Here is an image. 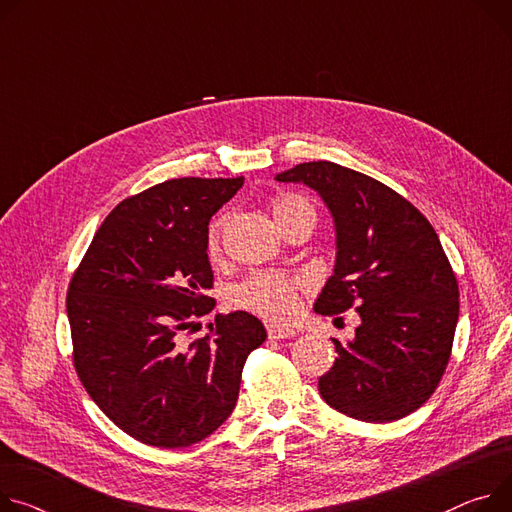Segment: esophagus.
<instances>
[{
  "mask_svg": "<svg viewBox=\"0 0 512 512\" xmlns=\"http://www.w3.org/2000/svg\"><path fill=\"white\" fill-rule=\"evenodd\" d=\"M266 330H268V338L270 340H285V338H293L295 336V330L283 328V326H277V324H268Z\"/></svg>",
  "mask_w": 512,
  "mask_h": 512,
  "instance_id": "1",
  "label": "esophagus"
}]
</instances>
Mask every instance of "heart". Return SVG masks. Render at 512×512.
<instances>
[{
	"label": "heart",
	"instance_id": "b5f03b06",
	"mask_svg": "<svg viewBox=\"0 0 512 512\" xmlns=\"http://www.w3.org/2000/svg\"><path fill=\"white\" fill-rule=\"evenodd\" d=\"M295 213H313V207L297 194H287L274 203V219H287ZM229 225V215L223 213L213 219L207 235V250L215 258L221 252L223 233ZM303 291V281L285 272L258 270L252 272L242 283L233 285L229 291V303L238 309L252 311L256 316L285 324L291 322L299 311V295Z\"/></svg>",
	"mask_w": 512,
	"mask_h": 512
}]
</instances>
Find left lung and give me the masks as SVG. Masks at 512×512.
<instances>
[{
    "instance_id": "obj_1",
    "label": "left lung",
    "mask_w": 512,
    "mask_h": 512,
    "mask_svg": "<svg viewBox=\"0 0 512 512\" xmlns=\"http://www.w3.org/2000/svg\"><path fill=\"white\" fill-rule=\"evenodd\" d=\"M318 190L336 223V266L316 313L355 307V340H332L334 367L320 377L324 402L363 422H393L439 387L459 318V285L428 219L383 182L332 162L277 176Z\"/></svg>"
}]
</instances>
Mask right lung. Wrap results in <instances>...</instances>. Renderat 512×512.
<instances>
[{
  "label": "right lung",
  "mask_w": 512,
  "mask_h": 512,
  "mask_svg": "<svg viewBox=\"0 0 512 512\" xmlns=\"http://www.w3.org/2000/svg\"><path fill=\"white\" fill-rule=\"evenodd\" d=\"M242 184V176L174 178L127 196L69 281L77 377L145 445L182 449L213 435L238 402L248 355L266 340L246 311L217 313L207 336L182 340L215 305L209 221Z\"/></svg>",
  "instance_id": "1"
}]
</instances>
